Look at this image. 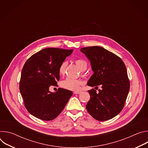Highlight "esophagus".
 <instances>
[{
	"instance_id": "1",
	"label": "esophagus",
	"mask_w": 148,
	"mask_h": 148,
	"mask_svg": "<svg viewBox=\"0 0 148 148\" xmlns=\"http://www.w3.org/2000/svg\"><path fill=\"white\" fill-rule=\"evenodd\" d=\"M81 92V91H74V93L75 94H80Z\"/></svg>"
}]
</instances>
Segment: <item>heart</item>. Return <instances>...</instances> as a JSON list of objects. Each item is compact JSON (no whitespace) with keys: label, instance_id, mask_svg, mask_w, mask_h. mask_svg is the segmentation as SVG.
<instances>
[{"label":"heart","instance_id":"b5f03b06","mask_svg":"<svg viewBox=\"0 0 148 148\" xmlns=\"http://www.w3.org/2000/svg\"><path fill=\"white\" fill-rule=\"evenodd\" d=\"M75 64L81 70L82 74H83V71L86 70L87 67V62L81 58L76 59L74 61ZM67 66V62L66 61H63L60 64L58 69V73L60 75H64L66 73V68ZM82 82L79 79H72L67 78L64 80H62L60 82V86L62 88L71 90V91H77L80 88Z\"/></svg>","mask_w":148,"mask_h":148}]
</instances>
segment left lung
I'll return each instance as SVG.
<instances>
[{
  "label": "left lung",
  "instance_id": "1",
  "mask_svg": "<svg viewBox=\"0 0 148 148\" xmlns=\"http://www.w3.org/2000/svg\"><path fill=\"white\" fill-rule=\"evenodd\" d=\"M90 60L94 71L87 86H101L97 92L88 91L90 99L86 105L88 113L95 119L105 121L116 116L123 109L130 82L123 61L113 53L99 46L81 49Z\"/></svg>",
  "mask_w": 148,
  "mask_h": 148
}]
</instances>
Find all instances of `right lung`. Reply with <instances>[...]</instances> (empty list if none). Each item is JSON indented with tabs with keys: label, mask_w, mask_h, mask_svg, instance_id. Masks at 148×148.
Returning <instances> with one entry per match:
<instances>
[{
	"label": "right lung",
	"mask_w": 148,
	"mask_h": 148,
	"mask_svg": "<svg viewBox=\"0 0 148 148\" xmlns=\"http://www.w3.org/2000/svg\"><path fill=\"white\" fill-rule=\"evenodd\" d=\"M73 50L46 48L32 55L23 67L19 89L28 112L43 121L55 119L64 110L73 92L59 88L49 91L60 80L58 69Z\"/></svg>",
	"instance_id": "right-lung-1"
}]
</instances>
